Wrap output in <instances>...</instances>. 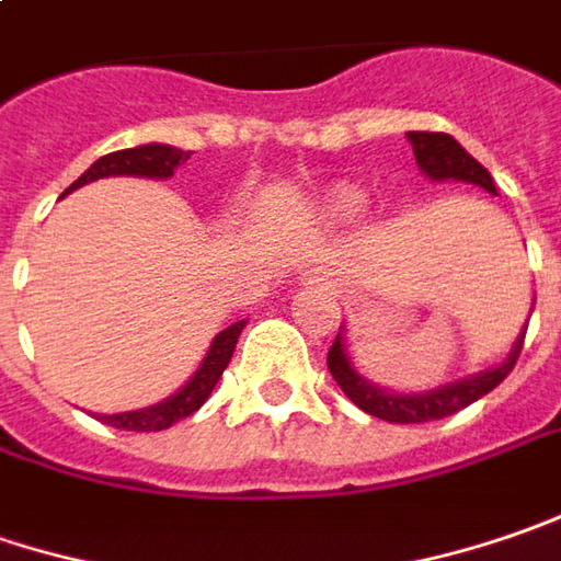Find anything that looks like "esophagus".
Listing matches in <instances>:
<instances>
[{
	"instance_id": "obj_1",
	"label": "esophagus",
	"mask_w": 561,
	"mask_h": 561,
	"mask_svg": "<svg viewBox=\"0 0 561 561\" xmlns=\"http://www.w3.org/2000/svg\"><path fill=\"white\" fill-rule=\"evenodd\" d=\"M307 282H323V279H317V276H313V279H307ZM327 285H332V282H327Z\"/></svg>"
}]
</instances>
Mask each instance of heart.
<instances>
[{"instance_id":"obj_1","label":"heart","mask_w":561,"mask_h":561,"mask_svg":"<svg viewBox=\"0 0 561 561\" xmlns=\"http://www.w3.org/2000/svg\"><path fill=\"white\" fill-rule=\"evenodd\" d=\"M357 207H360V197H357L354 191H332L329 197H323V201L317 204L320 216H323V219H332V222L354 216Z\"/></svg>"}]
</instances>
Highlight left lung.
Listing matches in <instances>:
<instances>
[{
    "label": "left lung",
    "instance_id": "1",
    "mask_svg": "<svg viewBox=\"0 0 561 561\" xmlns=\"http://www.w3.org/2000/svg\"><path fill=\"white\" fill-rule=\"evenodd\" d=\"M408 140L414 147V159L421 165L430 182H468L496 194V184H493V175L477 162L458 140L451 135H443V131H408ZM524 332L522 329L518 342L512 345L508 357L490 367V370H480V374H471L465 379H455V382H446L439 389H430V392H414V396H402V392H386L374 382L360 377L354 370L352 357H348V348H345V335L339 329L335 342L327 354L329 374L332 379L342 386V392L352 399L360 411L374 414L379 421H389V424H426V421H443L455 411L474 404L477 399H483L486 392H493L500 386L502 379L512 374L518 354H522L524 345Z\"/></svg>",
    "mask_w": 561,
    "mask_h": 561
}]
</instances>
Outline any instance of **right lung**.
<instances>
[{
	"mask_svg": "<svg viewBox=\"0 0 561 561\" xmlns=\"http://www.w3.org/2000/svg\"><path fill=\"white\" fill-rule=\"evenodd\" d=\"M191 153L179 150V147H169V144H144V147H131V150H115L100 157L78 182L71 184L65 194H71L75 187L81 184L96 182V179H110V175H140V179H172L175 169L187 162ZM61 194V197H65ZM244 329V320H238L229 329H222L213 345H209L204 364L197 367V374L184 382L182 389L162 402L150 404V408H137V411H122V414H96L103 424L115 426V430H137V433H157L165 426L179 424L184 417H191L201 404L207 402L209 392L216 389V382L222 377V370L229 367L232 360L234 345H238V335Z\"/></svg>",
	"mask_w": 561,
	"mask_h": 561,
	"instance_id": "add662e5",
	"label": "right lung"
}]
</instances>
